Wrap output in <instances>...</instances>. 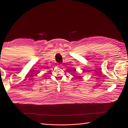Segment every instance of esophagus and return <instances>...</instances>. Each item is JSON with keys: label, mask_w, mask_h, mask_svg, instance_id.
Masks as SVG:
<instances>
[{"label": "esophagus", "mask_w": 128, "mask_h": 128, "mask_svg": "<svg viewBox=\"0 0 128 128\" xmlns=\"http://www.w3.org/2000/svg\"><path fill=\"white\" fill-rule=\"evenodd\" d=\"M58 67H60V68H62V64H58Z\"/></svg>", "instance_id": "1"}]
</instances>
